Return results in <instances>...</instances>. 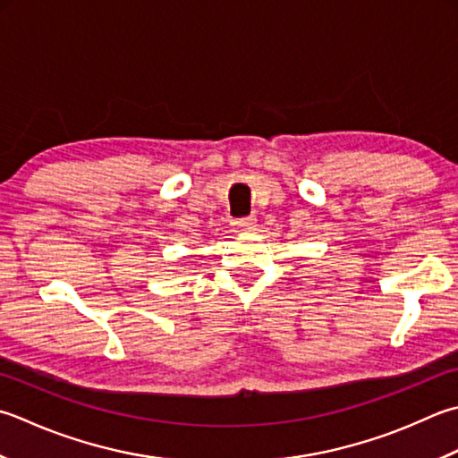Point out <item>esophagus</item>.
Wrapping results in <instances>:
<instances>
[{
    "label": "esophagus",
    "mask_w": 458,
    "mask_h": 458,
    "mask_svg": "<svg viewBox=\"0 0 458 458\" xmlns=\"http://www.w3.org/2000/svg\"><path fill=\"white\" fill-rule=\"evenodd\" d=\"M232 224H234V228L240 230V232H250V230H254V226H256V218L254 216H248V218L234 220Z\"/></svg>",
    "instance_id": "obj_1"
}]
</instances>
